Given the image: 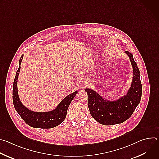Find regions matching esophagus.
Instances as JSON below:
<instances>
[{
	"instance_id": "obj_1",
	"label": "esophagus",
	"mask_w": 159,
	"mask_h": 159,
	"mask_svg": "<svg viewBox=\"0 0 159 159\" xmlns=\"http://www.w3.org/2000/svg\"><path fill=\"white\" fill-rule=\"evenodd\" d=\"M85 80H84V79H81L80 80V84H84V83H85Z\"/></svg>"
}]
</instances>
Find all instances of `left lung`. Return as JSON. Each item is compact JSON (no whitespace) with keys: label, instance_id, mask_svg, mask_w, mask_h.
I'll return each instance as SVG.
<instances>
[{"label":"left lung","instance_id":"left-lung-1","mask_svg":"<svg viewBox=\"0 0 159 159\" xmlns=\"http://www.w3.org/2000/svg\"><path fill=\"white\" fill-rule=\"evenodd\" d=\"M126 53L129 57L134 75L131 87L126 96L116 101H109L93 90L85 89L87 93V103L90 115L95 120L104 125H116L127 120L141 100L142 85L140 70L133 55L127 51Z\"/></svg>","mask_w":159,"mask_h":159}]
</instances>
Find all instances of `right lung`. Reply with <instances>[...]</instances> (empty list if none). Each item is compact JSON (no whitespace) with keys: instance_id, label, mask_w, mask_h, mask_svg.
Listing matches in <instances>:
<instances>
[{"instance_id":"1","label":"right lung","mask_w":159,"mask_h":159,"mask_svg":"<svg viewBox=\"0 0 159 159\" xmlns=\"http://www.w3.org/2000/svg\"><path fill=\"white\" fill-rule=\"evenodd\" d=\"M22 58H23V55L20 57L19 60V66L16 72L13 84L12 100L14 108L22 120L25 121V123L33 128L48 129L59 125L65 119L67 109L77 93V91L74 92L70 95L67 96L62 100L57 107L52 111L38 112L29 110L22 105L17 93V82L20 69V63Z\"/></svg>"}]
</instances>
